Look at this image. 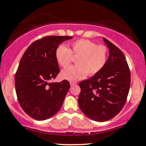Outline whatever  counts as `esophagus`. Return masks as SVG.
<instances>
[{
  "instance_id": "obj_1",
  "label": "esophagus",
  "mask_w": 146,
  "mask_h": 146,
  "mask_svg": "<svg viewBox=\"0 0 146 146\" xmlns=\"http://www.w3.org/2000/svg\"><path fill=\"white\" fill-rule=\"evenodd\" d=\"M70 84H71V86H75V85H76L77 83L73 82H70Z\"/></svg>"
}]
</instances>
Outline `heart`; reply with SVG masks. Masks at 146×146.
<instances>
[{
    "mask_svg": "<svg viewBox=\"0 0 146 146\" xmlns=\"http://www.w3.org/2000/svg\"><path fill=\"white\" fill-rule=\"evenodd\" d=\"M73 58H76L75 66L63 70L61 76L71 82H76L86 78L88 73L93 76L104 67L108 60V49L104 45L85 39L72 42L68 48L60 45L56 51V58L62 67L66 68L71 64Z\"/></svg>",
    "mask_w": 146,
    "mask_h": 146,
    "instance_id": "b5f03b06",
    "label": "heart"
}]
</instances>
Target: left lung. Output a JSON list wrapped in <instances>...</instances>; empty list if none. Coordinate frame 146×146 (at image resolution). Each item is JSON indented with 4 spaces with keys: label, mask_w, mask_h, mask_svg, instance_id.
Here are the masks:
<instances>
[{
    "label": "left lung",
    "mask_w": 146,
    "mask_h": 146,
    "mask_svg": "<svg viewBox=\"0 0 146 146\" xmlns=\"http://www.w3.org/2000/svg\"><path fill=\"white\" fill-rule=\"evenodd\" d=\"M109 57L101 71L79 83L80 109L94 121L103 122L121 111L127 100L130 86V71L122 51L106 38Z\"/></svg>",
    "instance_id": "8db88e82"
}]
</instances>
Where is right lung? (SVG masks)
Returning <instances> with one entry per match:
<instances>
[{"label":"right lung","mask_w":146,"mask_h":146,"mask_svg":"<svg viewBox=\"0 0 146 146\" xmlns=\"http://www.w3.org/2000/svg\"><path fill=\"white\" fill-rule=\"evenodd\" d=\"M71 36H48L37 40L26 49L16 75L15 88L19 104L29 116L38 121L58 113L70 88L64 80L50 82L60 73L56 51Z\"/></svg>","instance_id":"obj_1"}]
</instances>
